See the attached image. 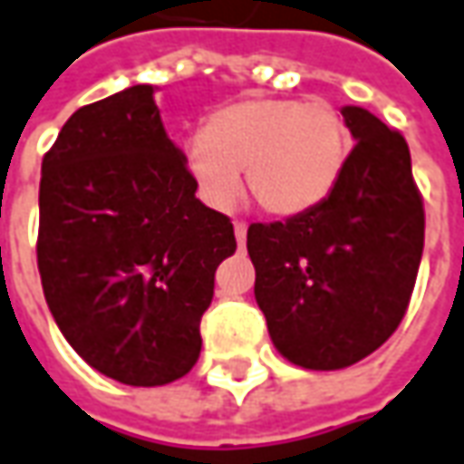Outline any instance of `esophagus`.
Masks as SVG:
<instances>
[{
	"label": "esophagus",
	"instance_id": "esophagus-1",
	"mask_svg": "<svg viewBox=\"0 0 464 464\" xmlns=\"http://www.w3.org/2000/svg\"><path fill=\"white\" fill-rule=\"evenodd\" d=\"M233 231H236V241H238V246H244V244H246V231H248L246 223H244V220H236Z\"/></svg>",
	"mask_w": 464,
	"mask_h": 464
}]
</instances>
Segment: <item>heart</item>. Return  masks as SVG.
<instances>
[{
  "mask_svg": "<svg viewBox=\"0 0 464 464\" xmlns=\"http://www.w3.org/2000/svg\"><path fill=\"white\" fill-rule=\"evenodd\" d=\"M352 149L349 125L331 104L251 97L216 110L184 140V164L202 195L228 208L248 192L264 213H308L339 184Z\"/></svg>",
  "mask_w": 464,
  "mask_h": 464,
  "instance_id": "1",
  "label": "heart"
}]
</instances>
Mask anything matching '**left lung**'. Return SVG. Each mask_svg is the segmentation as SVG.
Returning <instances> with one entry per match:
<instances>
[{"label":"left lung","mask_w":464,"mask_h":464,"mask_svg":"<svg viewBox=\"0 0 464 464\" xmlns=\"http://www.w3.org/2000/svg\"><path fill=\"white\" fill-rule=\"evenodd\" d=\"M354 136L339 184L308 213L251 223L254 295L282 357L342 370L401 326L423 251V200L406 138L362 107H343Z\"/></svg>","instance_id":"1"}]
</instances>
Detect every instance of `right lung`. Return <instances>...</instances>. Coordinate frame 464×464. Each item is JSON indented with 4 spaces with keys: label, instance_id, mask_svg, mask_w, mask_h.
<instances>
[{
    "label": "right lung",
    "instance_id": "obj_1",
    "mask_svg": "<svg viewBox=\"0 0 464 464\" xmlns=\"http://www.w3.org/2000/svg\"><path fill=\"white\" fill-rule=\"evenodd\" d=\"M195 189L149 84L79 107L43 156L45 303L76 354L118 382L167 385L200 357L236 236Z\"/></svg>",
    "mask_w": 464,
    "mask_h": 464
}]
</instances>
